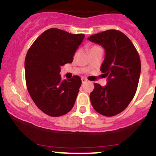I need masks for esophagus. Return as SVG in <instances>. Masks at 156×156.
<instances>
[{
    "instance_id": "1",
    "label": "esophagus",
    "mask_w": 156,
    "mask_h": 156,
    "mask_svg": "<svg viewBox=\"0 0 156 156\" xmlns=\"http://www.w3.org/2000/svg\"><path fill=\"white\" fill-rule=\"evenodd\" d=\"M81 80H82V83H86V82H87V80H86V78H82L81 79Z\"/></svg>"
}]
</instances>
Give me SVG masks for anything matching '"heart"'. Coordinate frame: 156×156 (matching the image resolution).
I'll list each match as a JSON object with an SVG mask.
<instances>
[{"instance_id": "1", "label": "heart", "mask_w": 156, "mask_h": 156, "mask_svg": "<svg viewBox=\"0 0 156 156\" xmlns=\"http://www.w3.org/2000/svg\"><path fill=\"white\" fill-rule=\"evenodd\" d=\"M92 48H94V47H92Z\"/></svg>"}]
</instances>
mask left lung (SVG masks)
<instances>
[{"label":"left lung","mask_w":156,"mask_h":156,"mask_svg":"<svg viewBox=\"0 0 156 156\" xmlns=\"http://www.w3.org/2000/svg\"><path fill=\"white\" fill-rule=\"evenodd\" d=\"M87 39L105 49L101 70L107 76L106 86L94 84L91 104L101 115L115 116L128 106L135 95L141 71L140 57L132 41L120 31H105Z\"/></svg>","instance_id":"obj_1"}]
</instances>
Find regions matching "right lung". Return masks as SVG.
<instances>
[{
	"label": "right lung",
	"mask_w": 156,
	"mask_h": 156,
	"mask_svg": "<svg viewBox=\"0 0 156 156\" xmlns=\"http://www.w3.org/2000/svg\"><path fill=\"white\" fill-rule=\"evenodd\" d=\"M83 34H70L58 29L41 33L29 49L25 60L28 92L37 107L51 117L70 112L74 105L81 79L62 80L61 67L72 63L84 39Z\"/></svg>",
	"instance_id": "add662e5"
}]
</instances>
